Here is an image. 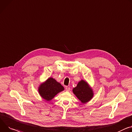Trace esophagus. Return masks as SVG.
<instances>
[{"label":"esophagus","mask_w":132,"mask_h":132,"mask_svg":"<svg viewBox=\"0 0 132 132\" xmlns=\"http://www.w3.org/2000/svg\"><path fill=\"white\" fill-rule=\"evenodd\" d=\"M65 89H66V90L67 92H69V91L70 90V87L66 86V88H65Z\"/></svg>","instance_id":"obj_1"}]
</instances>
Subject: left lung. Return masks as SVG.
I'll use <instances>...</instances> for the list:
<instances>
[{
  "label": "left lung",
  "instance_id": "left-lung-1",
  "mask_svg": "<svg viewBox=\"0 0 132 132\" xmlns=\"http://www.w3.org/2000/svg\"><path fill=\"white\" fill-rule=\"evenodd\" d=\"M73 92L83 104L86 103L91 100L94 96L92 88L84 80H81L78 82L77 86L73 88Z\"/></svg>",
  "mask_w": 132,
  "mask_h": 132
}]
</instances>
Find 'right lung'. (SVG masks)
Here are the masks:
<instances>
[{
  "mask_svg": "<svg viewBox=\"0 0 132 132\" xmlns=\"http://www.w3.org/2000/svg\"><path fill=\"white\" fill-rule=\"evenodd\" d=\"M64 90V87L52 77L48 78L38 87L39 95L47 101H51L58 93Z\"/></svg>",
  "mask_w": 132,
  "mask_h": 132,
  "instance_id": "add662e5",
  "label": "right lung"
}]
</instances>
